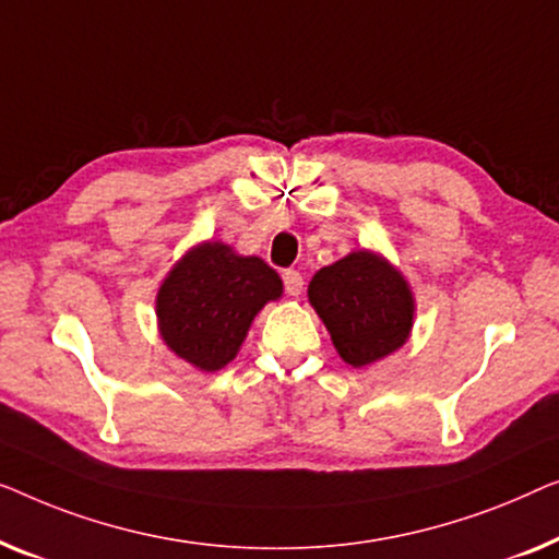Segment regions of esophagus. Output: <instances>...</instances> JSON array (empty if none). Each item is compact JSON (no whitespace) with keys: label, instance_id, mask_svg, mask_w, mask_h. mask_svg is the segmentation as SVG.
I'll list each match as a JSON object with an SVG mask.
<instances>
[{"label":"esophagus","instance_id":"obj_1","mask_svg":"<svg viewBox=\"0 0 559 559\" xmlns=\"http://www.w3.org/2000/svg\"><path fill=\"white\" fill-rule=\"evenodd\" d=\"M283 288H286L288 296H301L304 290V276L294 269L283 271Z\"/></svg>","mask_w":559,"mask_h":559}]
</instances>
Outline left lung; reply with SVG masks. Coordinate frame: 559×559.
Listing matches in <instances>:
<instances>
[{
    "mask_svg": "<svg viewBox=\"0 0 559 559\" xmlns=\"http://www.w3.org/2000/svg\"><path fill=\"white\" fill-rule=\"evenodd\" d=\"M309 301L352 367L392 355L411 336L413 290L403 273L369 250H355L313 273Z\"/></svg>",
    "mask_w": 559,
    "mask_h": 559,
    "instance_id": "obj_1",
    "label": "left lung"
}]
</instances>
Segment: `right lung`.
<instances>
[{
    "label": "right lung",
    "instance_id": "1",
    "mask_svg": "<svg viewBox=\"0 0 559 559\" xmlns=\"http://www.w3.org/2000/svg\"><path fill=\"white\" fill-rule=\"evenodd\" d=\"M283 294L278 273L225 242H200L156 294L159 334L177 357L217 372L238 355L255 313Z\"/></svg>",
    "mask_w": 559,
    "mask_h": 559
}]
</instances>
